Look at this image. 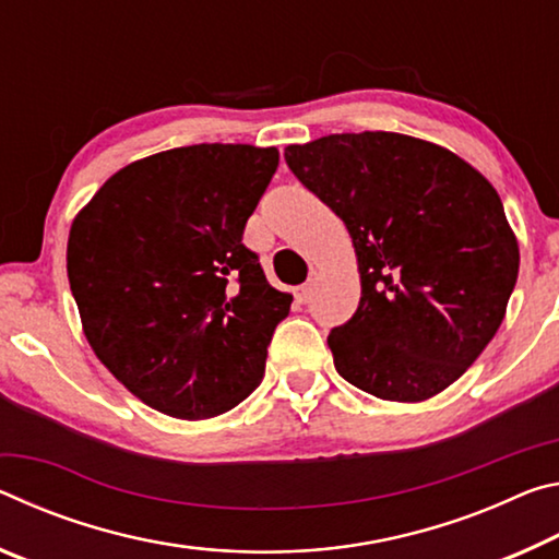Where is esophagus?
Returning <instances> with one entry per match:
<instances>
[{
	"label": "esophagus",
	"mask_w": 559,
	"mask_h": 559,
	"mask_svg": "<svg viewBox=\"0 0 559 559\" xmlns=\"http://www.w3.org/2000/svg\"><path fill=\"white\" fill-rule=\"evenodd\" d=\"M314 280H317V272H312V277H309L305 285H299L295 289V299L299 301V305H307L309 299H312V289H314Z\"/></svg>",
	"instance_id": "1"
}]
</instances>
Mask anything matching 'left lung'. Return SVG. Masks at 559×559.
Returning <instances> with one entry per match:
<instances>
[{"instance_id":"left-lung-1","label":"left lung","mask_w":559,"mask_h":559,"mask_svg":"<svg viewBox=\"0 0 559 559\" xmlns=\"http://www.w3.org/2000/svg\"><path fill=\"white\" fill-rule=\"evenodd\" d=\"M285 160L344 219L359 262V307L326 340L336 371L401 404L451 386L496 336L518 282L496 188L404 133L324 135L287 145Z\"/></svg>"}]
</instances>
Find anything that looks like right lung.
I'll use <instances>...</instances> for the list:
<instances>
[{
  "label": "right lung",
  "mask_w": 559,
  "mask_h": 559,
  "mask_svg": "<svg viewBox=\"0 0 559 559\" xmlns=\"http://www.w3.org/2000/svg\"><path fill=\"white\" fill-rule=\"evenodd\" d=\"M280 151L200 143L108 178L73 219L67 272L84 334L123 386L173 418L235 408L260 386L292 295L242 245Z\"/></svg>",
  "instance_id": "add662e5"
}]
</instances>
